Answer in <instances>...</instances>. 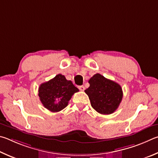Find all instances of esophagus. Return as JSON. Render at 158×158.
<instances>
[{"mask_svg":"<svg viewBox=\"0 0 158 158\" xmlns=\"http://www.w3.org/2000/svg\"><path fill=\"white\" fill-rule=\"evenodd\" d=\"M78 89L81 90V91H84L85 90V87L83 86V85H82V86H78Z\"/></svg>","mask_w":158,"mask_h":158,"instance_id":"esophagus-1","label":"esophagus"}]
</instances>
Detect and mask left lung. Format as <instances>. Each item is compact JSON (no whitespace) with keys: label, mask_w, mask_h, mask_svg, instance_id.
Listing matches in <instances>:
<instances>
[{"label":"left lung","mask_w":158,"mask_h":158,"mask_svg":"<svg viewBox=\"0 0 158 158\" xmlns=\"http://www.w3.org/2000/svg\"><path fill=\"white\" fill-rule=\"evenodd\" d=\"M89 87L85 90L89 96L91 106L102 114L116 111L122 100V88L117 82L96 73L89 81Z\"/></svg>","instance_id":"8db88e82"}]
</instances>
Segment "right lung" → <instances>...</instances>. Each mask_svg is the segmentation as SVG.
Segmentation results:
<instances>
[{"label":"right lung","instance_id":"right-lung-1","mask_svg":"<svg viewBox=\"0 0 158 158\" xmlns=\"http://www.w3.org/2000/svg\"><path fill=\"white\" fill-rule=\"evenodd\" d=\"M79 89L67 81L64 76L58 74L39 87V96L44 107L51 112H57L68 106L71 96Z\"/></svg>","mask_w":158,"mask_h":158}]
</instances>
